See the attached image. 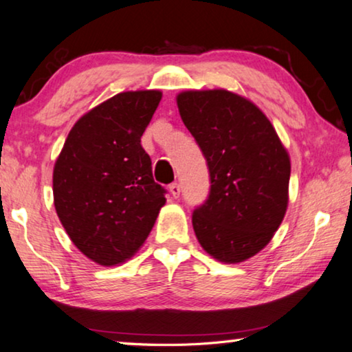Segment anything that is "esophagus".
Masks as SVG:
<instances>
[{
  "label": "esophagus",
  "mask_w": 352,
  "mask_h": 352,
  "mask_svg": "<svg viewBox=\"0 0 352 352\" xmlns=\"http://www.w3.org/2000/svg\"><path fill=\"white\" fill-rule=\"evenodd\" d=\"M169 190H170V194H172V196H174V197H178V196H180V185H178L177 182L170 183V185H169Z\"/></svg>",
  "instance_id": "obj_1"
}]
</instances>
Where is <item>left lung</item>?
<instances>
[{
	"label": "left lung",
	"mask_w": 352,
	"mask_h": 352,
	"mask_svg": "<svg viewBox=\"0 0 352 352\" xmlns=\"http://www.w3.org/2000/svg\"><path fill=\"white\" fill-rule=\"evenodd\" d=\"M182 120L207 161L210 191L192 228L214 259L235 264L274 237L287 207L291 162L261 110L226 90L177 96Z\"/></svg>",
	"instance_id": "1"
}]
</instances>
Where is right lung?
<instances>
[{
    "label": "right lung",
    "mask_w": 352,
    "mask_h": 352,
    "mask_svg": "<svg viewBox=\"0 0 352 352\" xmlns=\"http://www.w3.org/2000/svg\"><path fill=\"white\" fill-rule=\"evenodd\" d=\"M161 91L115 94L71 129L54 169V201L72 243L101 265L138 251L166 204L140 138Z\"/></svg>",
    "instance_id": "add662e5"
}]
</instances>
